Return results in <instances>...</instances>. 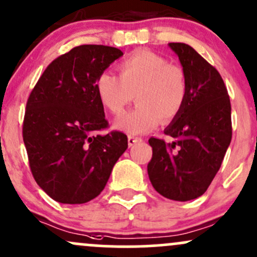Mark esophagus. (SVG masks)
Masks as SVG:
<instances>
[{
  "label": "esophagus",
  "mask_w": 257,
  "mask_h": 257,
  "mask_svg": "<svg viewBox=\"0 0 257 257\" xmlns=\"http://www.w3.org/2000/svg\"><path fill=\"white\" fill-rule=\"evenodd\" d=\"M142 142H143L142 138L134 137V135H129V137H128V145H129V146H134L135 144L142 143Z\"/></svg>",
  "instance_id": "34e87169"
}]
</instances>
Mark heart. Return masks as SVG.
<instances>
[{
	"label": "heart",
	"mask_w": 257,
	"mask_h": 257,
	"mask_svg": "<svg viewBox=\"0 0 257 257\" xmlns=\"http://www.w3.org/2000/svg\"><path fill=\"white\" fill-rule=\"evenodd\" d=\"M118 75L105 72L96 90L112 114H122L134 95L138 105L115 120L114 126L129 134H145L156 128L161 117H176L187 97V80L178 66L168 64L150 51H137L118 64Z\"/></svg>",
	"instance_id": "heart-1"
}]
</instances>
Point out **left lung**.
Wrapping results in <instances>:
<instances>
[{"mask_svg": "<svg viewBox=\"0 0 257 257\" xmlns=\"http://www.w3.org/2000/svg\"><path fill=\"white\" fill-rule=\"evenodd\" d=\"M187 80V97L165 129L171 144L150 138L149 178L157 193L174 201L201 196L210 187L232 140L230 101L223 79L206 60L183 42L168 44Z\"/></svg>", "mask_w": 257, "mask_h": 257, "instance_id": "8db88e82", "label": "left lung"}]
</instances>
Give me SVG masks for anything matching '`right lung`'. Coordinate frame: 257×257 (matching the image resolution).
Segmentation results:
<instances>
[{"mask_svg": "<svg viewBox=\"0 0 257 257\" xmlns=\"http://www.w3.org/2000/svg\"><path fill=\"white\" fill-rule=\"evenodd\" d=\"M120 50L81 45L45 69L27 102L23 140L38 185L61 204H85L100 195L128 148L107 128L97 78L122 57Z\"/></svg>", "mask_w": 257, "mask_h": 257, "instance_id": "1", "label": "right lung"}]
</instances>
